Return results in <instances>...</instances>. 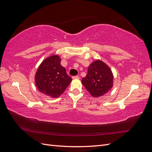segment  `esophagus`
Wrapping results in <instances>:
<instances>
[{"instance_id":"obj_1","label":"esophagus","mask_w":152,"mask_h":152,"mask_svg":"<svg viewBox=\"0 0 152 152\" xmlns=\"http://www.w3.org/2000/svg\"><path fill=\"white\" fill-rule=\"evenodd\" d=\"M79 76H73L72 77V79H79Z\"/></svg>"}]
</instances>
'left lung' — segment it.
<instances>
[{
  "label": "left lung",
  "instance_id": "8db88e82",
  "mask_svg": "<svg viewBox=\"0 0 152 152\" xmlns=\"http://www.w3.org/2000/svg\"><path fill=\"white\" fill-rule=\"evenodd\" d=\"M82 83L93 97L98 98L108 93L113 87V73L107 64L96 59L89 66Z\"/></svg>",
  "mask_w": 152,
  "mask_h": 152
}]
</instances>
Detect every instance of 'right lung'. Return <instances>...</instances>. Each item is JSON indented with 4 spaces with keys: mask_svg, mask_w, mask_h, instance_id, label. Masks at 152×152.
<instances>
[{
    "mask_svg": "<svg viewBox=\"0 0 152 152\" xmlns=\"http://www.w3.org/2000/svg\"><path fill=\"white\" fill-rule=\"evenodd\" d=\"M66 69L61 65V58L54 54L44 59L35 75V85L40 93L50 98H58L71 83Z\"/></svg>",
    "mask_w": 152,
    "mask_h": 152,
    "instance_id": "obj_1",
    "label": "right lung"
}]
</instances>
